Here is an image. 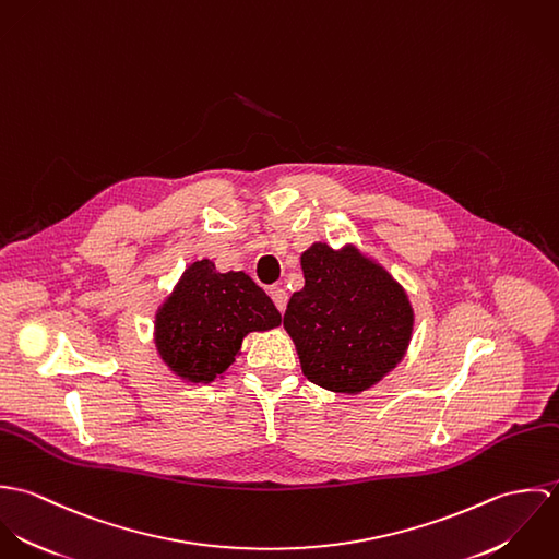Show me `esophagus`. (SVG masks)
Instances as JSON below:
<instances>
[{
	"mask_svg": "<svg viewBox=\"0 0 559 559\" xmlns=\"http://www.w3.org/2000/svg\"><path fill=\"white\" fill-rule=\"evenodd\" d=\"M269 295H271L275 308H277L280 312H284V310H286V304H288V293H286L282 286H271V288H269Z\"/></svg>",
	"mask_w": 559,
	"mask_h": 559,
	"instance_id": "obj_1",
	"label": "esophagus"
}]
</instances>
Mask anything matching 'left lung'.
Segmentation results:
<instances>
[{
	"label": "left lung",
	"instance_id": "8db88e82",
	"mask_svg": "<svg viewBox=\"0 0 559 559\" xmlns=\"http://www.w3.org/2000/svg\"><path fill=\"white\" fill-rule=\"evenodd\" d=\"M304 290L288 301L284 326L297 344L304 374L337 394L379 383L411 340L413 310L388 271L355 247L314 242L301 255Z\"/></svg>",
	"mask_w": 559,
	"mask_h": 559
}]
</instances>
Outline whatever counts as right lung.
I'll return each instance as SVG.
<instances>
[{
    "label": "right lung",
    "mask_w": 559,
    "mask_h": 559,
    "mask_svg": "<svg viewBox=\"0 0 559 559\" xmlns=\"http://www.w3.org/2000/svg\"><path fill=\"white\" fill-rule=\"evenodd\" d=\"M282 314L242 271L217 273L211 260L193 262L157 314V348L171 372L211 383L239 355L249 331H266Z\"/></svg>",
    "instance_id": "obj_1"
}]
</instances>
